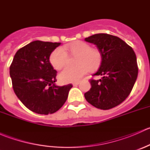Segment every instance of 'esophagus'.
Here are the masks:
<instances>
[{
    "label": "esophagus",
    "mask_w": 150,
    "mask_h": 150,
    "mask_svg": "<svg viewBox=\"0 0 150 150\" xmlns=\"http://www.w3.org/2000/svg\"><path fill=\"white\" fill-rule=\"evenodd\" d=\"M80 83V81H76V82H75V83H72V85H73L74 86H78V84Z\"/></svg>",
    "instance_id": "obj_1"
}]
</instances>
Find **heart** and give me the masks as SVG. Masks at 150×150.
<instances>
[{"label": "heart", "mask_w": 150, "mask_h": 150, "mask_svg": "<svg viewBox=\"0 0 150 150\" xmlns=\"http://www.w3.org/2000/svg\"><path fill=\"white\" fill-rule=\"evenodd\" d=\"M69 57H75L74 67H67L59 74V78L65 83L81 80L90 70L98 69L102 61L101 51L82 40L68 43L62 48H57L51 53L49 62L53 67L60 69L66 65Z\"/></svg>", "instance_id": "obj_1"}]
</instances>
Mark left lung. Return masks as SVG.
<instances>
[{
    "label": "left lung",
    "mask_w": 150,
    "mask_h": 150,
    "mask_svg": "<svg viewBox=\"0 0 150 150\" xmlns=\"http://www.w3.org/2000/svg\"><path fill=\"white\" fill-rule=\"evenodd\" d=\"M85 40L97 46L102 55L98 81L90 80L91 88L84 96L86 101L101 110H110L121 104L132 91L138 76L137 57L133 48L120 38L99 33Z\"/></svg>",
    "instance_id": "left-lung-1"
}]
</instances>
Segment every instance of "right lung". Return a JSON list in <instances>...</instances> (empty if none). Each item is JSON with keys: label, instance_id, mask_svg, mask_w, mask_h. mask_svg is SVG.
I'll return each instance as SVG.
<instances>
[{"label": "right lung", "instance_id": "add662e5", "mask_svg": "<svg viewBox=\"0 0 150 150\" xmlns=\"http://www.w3.org/2000/svg\"><path fill=\"white\" fill-rule=\"evenodd\" d=\"M61 43L35 40L17 51L10 66L13 91L22 104L40 115L52 114L65 103L72 84L57 86V71L49 62Z\"/></svg>", "mask_w": 150, "mask_h": 150}]
</instances>
